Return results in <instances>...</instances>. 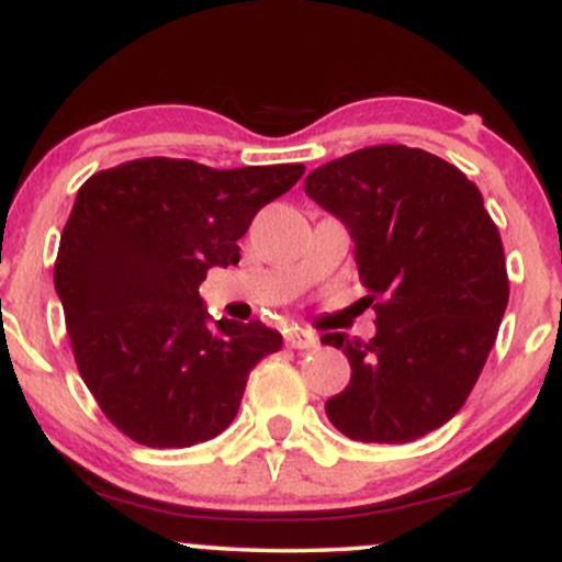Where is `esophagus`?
Returning a JSON list of instances; mask_svg holds the SVG:
<instances>
[{
    "mask_svg": "<svg viewBox=\"0 0 562 562\" xmlns=\"http://www.w3.org/2000/svg\"><path fill=\"white\" fill-rule=\"evenodd\" d=\"M285 344L290 346V348H317V338H314L312 333H306V330H290L288 335H285Z\"/></svg>",
    "mask_w": 562,
    "mask_h": 562,
    "instance_id": "obj_1",
    "label": "esophagus"
}]
</instances>
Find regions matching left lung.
<instances>
[{
    "label": "left lung",
    "instance_id": "1",
    "mask_svg": "<svg viewBox=\"0 0 562 562\" xmlns=\"http://www.w3.org/2000/svg\"><path fill=\"white\" fill-rule=\"evenodd\" d=\"M303 190L346 224L378 325L367 344L322 335L351 364L327 417L364 443L441 428L473 391L509 299L505 248L481 190L406 145L348 153L308 173Z\"/></svg>",
    "mask_w": 562,
    "mask_h": 562
}]
</instances>
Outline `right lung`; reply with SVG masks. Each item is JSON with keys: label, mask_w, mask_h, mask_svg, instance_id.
<instances>
[{"label": "right lung", "mask_w": 562, "mask_h": 562, "mask_svg": "<svg viewBox=\"0 0 562 562\" xmlns=\"http://www.w3.org/2000/svg\"><path fill=\"white\" fill-rule=\"evenodd\" d=\"M303 171L137 158L81 184L55 290L83 383L132 441L182 449L218 436L250 370L280 351L282 335L259 319L211 325L198 288L211 267L240 261L254 216Z\"/></svg>", "instance_id": "add662e5"}]
</instances>
